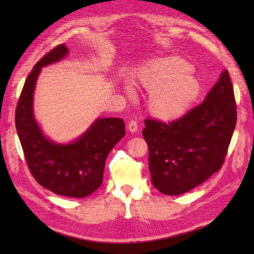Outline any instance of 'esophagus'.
Instances as JSON below:
<instances>
[{"label": "esophagus", "instance_id": "34e87169", "mask_svg": "<svg viewBox=\"0 0 254 254\" xmlns=\"http://www.w3.org/2000/svg\"><path fill=\"white\" fill-rule=\"evenodd\" d=\"M127 128H128V131L132 132V133L136 132L137 128H138L137 122L135 120H131L130 122H128V124H127Z\"/></svg>", "mask_w": 254, "mask_h": 254}]
</instances>
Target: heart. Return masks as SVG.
I'll return each instance as SVG.
<instances>
[{"mask_svg": "<svg viewBox=\"0 0 254 254\" xmlns=\"http://www.w3.org/2000/svg\"><path fill=\"white\" fill-rule=\"evenodd\" d=\"M192 65L180 58L154 61L137 73V80L150 91L148 108L161 120L185 116L195 104L201 85L192 75Z\"/></svg>", "mask_w": 254, "mask_h": 254, "instance_id": "b5f03b06", "label": "heart"}]
</instances>
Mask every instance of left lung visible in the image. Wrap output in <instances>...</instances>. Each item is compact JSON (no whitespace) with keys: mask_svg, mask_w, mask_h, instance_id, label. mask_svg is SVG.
Returning a JSON list of instances; mask_svg holds the SVG:
<instances>
[{"mask_svg":"<svg viewBox=\"0 0 254 254\" xmlns=\"http://www.w3.org/2000/svg\"><path fill=\"white\" fill-rule=\"evenodd\" d=\"M153 186L166 195L192 190L218 171L237 123L234 87L227 69L205 100L170 122L145 119Z\"/></svg>","mask_w":254,"mask_h":254,"instance_id":"8db88e82","label":"left lung"}]
</instances>
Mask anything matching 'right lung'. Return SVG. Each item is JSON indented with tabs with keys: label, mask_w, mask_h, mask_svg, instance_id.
<instances>
[{
	"label": "right lung",
	"mask_w": 254,
	"mask_h": 254,
	"mask_svg": "<svg viewBox=\"0 0 254 254\" xmlns=\"http://www.w3.org/2000/svg\"><path fill=\"white\" fill-rule=\"evenodd\" d=\"M67 48L59 45L38 61L27 76L15 111V126L27 166L40 186L59 195L85 197L104 179L106 159L126 134L122 119H98L76 142L59 145L47 139L32 113V94L42 66L61 60Z\"/></svg>",
	"instance_id": "obj_1"
}]
</instances>
